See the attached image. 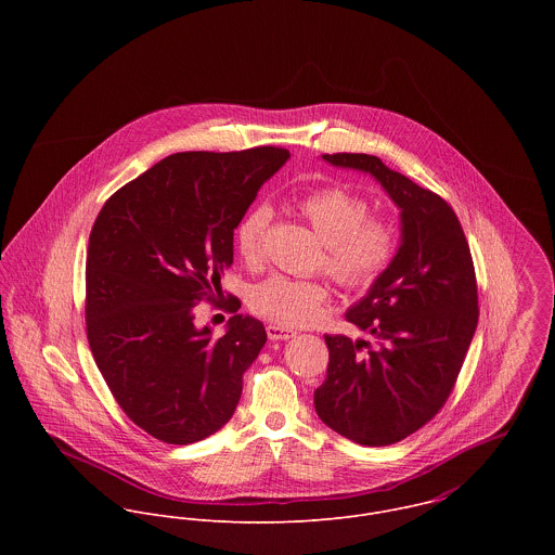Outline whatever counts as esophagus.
<instances>
[{
  "label": "esophagus",
  "instance_id": "esophagus-1",
  "mask_svg": "<svg viewBox=\"0 0 555 555\" xmlns=\"http://www.w3.org/2000/svg\"><path fill=\"white\" fill-rule=\"evenodd\" d=\"M267 335L273 341H282V339H291L297 335V331L288 328V326H280V324H267Z\"/></svg>",
  "mask_w": 555,
  "mask_h": 555
}]
</instances>
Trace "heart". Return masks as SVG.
<instances>
[{
	"mask_svg": "<svg viewBox=\"0 0 555 555\" xmlns=\"http://www.w3.org/2000/svg\"><path fill=\"white\" fill-rule=\"evenodd\" d=\"M301 214L324 241V267L346 288H370L389 269L397 249L391 220L370 216V203L341 185L320 188L299 203ZM271 209L256 205L235 231L238 256L247 264H260L271 224ZM328 299V286L320 280L271 275L251 291V310L278 324L301 326L314 322Z\"/></svg>",
	"mask_w": 555,
	"mask_h": 555,
	"instance_id": "1",
	"label": "heart"
}]
</instances>
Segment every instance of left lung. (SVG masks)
I'll return each mask as SVG.
<instances>
[{
	"label": "left lung",
	"instance_id": "8db88e82",
	"mask_svg": "<svg viewBox=\"0 0 555 555\" xmlns=\"http://www.w3.org/2000/svg\"><path fill=\"white\" fill-rule=\"evenodd\" d=\"M322 159L372 175L399 207L401 243L389 269L346 312L376 337V348L324 335L328 367L314 391L324 425L357 444L387 447L431 421L455 387L478 322L475 264L444 198L376 156Z\"/></svg>",
	"mask_w": 555,
	"mask_h": 555
}]
</instances>
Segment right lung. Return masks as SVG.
Instances as JSON below:
<instances>
[{
	"label": "right lung",
	"instance_id": "obj_1",
	"mask_svg": "<svg viewBox=\"0 0 555 555\" xmlns=\"http://www.w3.org/2000/svg\"><path fill=\"white\" fill-rule=\"evenodd\" d=\"M288 158L282 147L172 154L119 188L93 222L89 348L121 410L166 444L198 442L229 423L267 341L260 320L237 314V297L222 337L196 326L194 308L222 293L235 229Z\"/></svg>",
	"mask_w": 555,
	"mask_h": 555
}]
</instances>
